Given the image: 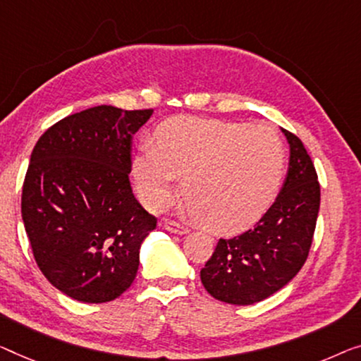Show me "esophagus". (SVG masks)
Here are the masks:
<instances>
[{
	"mask_svg": "<svg viewBox=\"0 0 361 361\" xmlns=\"http://www.w3.org/2000/svg\"><path fill=\"white\" fill-rule=\"evenodd\" d=\"M164 228L169 230V232H171V233H178V235L188 233V227H186V225L176 222V220H165V222H164Z\"/></svg>",
	"mask_w": 361,
	"mask_h": 361,
	"instance_id": "1",
	"label": "esophagus"
}]
</instances>
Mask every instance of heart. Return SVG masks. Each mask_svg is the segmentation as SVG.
I'll list each match as a JSON object with an SVG mask.
<instances>
[{"label":"heart","mask_w":361,"mask_h":361,"mask_svg":"<svg viewBox=\"0 0 361 361\" xmlns=\"http://www.w3.org/2000/svg\"><path fill=\"white\" fill-rule=\"evenodd\" d=\"M285 166L282 141L267 126L173 116L155 129L133 159L137 195L162 209L183 177V196L195 217L215 233L251 227L271 207Z\"/></svg>","instance_id":"b5f03b06"}]
</instances>
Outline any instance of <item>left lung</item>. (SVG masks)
<instances>
[{
	"mask_svg": "<svg viewBox=\"0 0 361 361\" xmlns=\"http://www.w3.org/2000/svg\"><path fill=\"white\" fill-rule=\"evenodd\" d=\"M287 178L255 228L220 238L201 269V282L214 298L230 305H252L285 287L310 255L318 220L321 188L310 154L293 133Z\"/></svg>",
	"mask_w": 361,
	"mask_h": 361,
	"instance_id": "left-lung-1",
	"label": "left lung"
}]
</instances>
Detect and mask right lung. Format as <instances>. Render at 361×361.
I'll return each mask as SVG.
<instances>
[{
  "label": "right lung",
  "instance_id": "obj_1",
  "mask_svg": "<svg viewBox=\"0 0 361 361\" xmlns=\"http://www.w3.org/2000/svg\"><path fill=\"white\" fill-rule=\"evenodd\" d=\"M152 109L99 105L63 118L37 141L20 212L47 281L84 303H105L131 287L139 248L157 219L133 195V134Z\"/></svg>",
  "mask_w": 361,
  "mask_h": 361
}]
</instances>
